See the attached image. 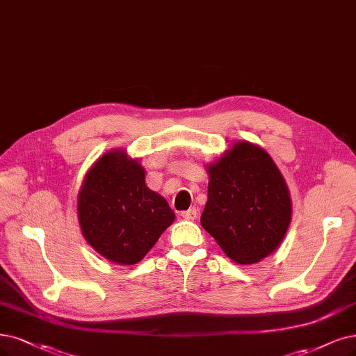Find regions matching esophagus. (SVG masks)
Wrapping results in <instances>:
<instances>
[{
  "label": "esophagus",
  "instance_id": "esophagus-1",
  "mask_svg": "<svg viewBox=\"0 0 356 356\" xmlns=\"http://www.w3.org/2000/svg\"><path fill=\"white\" fill-rule=\"evenodd\" d=\"M181 217L185 220H195L198 217V209L196 208H189L186 211H181Z\"/></svg>",
  "mask_w": 356,
  "mask_h": 356
}]
</instances>
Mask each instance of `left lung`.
Listing matches in <instances>:
<instances>
[{"mask_svg":"<svg viewBox=\"0 0 356 356\" xmlns=\"http://www.w3.org/2000/svg\"><path fill=\"white\" fill-rule=\"evenodd\" d=\"M208 173L202 227L238 264H255L274 252L291 222L292 202L270 155L238 142Z\"/></svg>","mask_w":356,"mask_h":356,"instance_id":"left-lung-1","label":"left lung"}]
</instances>
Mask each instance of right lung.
Returning a JSON list of instances; mask_svg holds the SVG:
<instances>
[{
    "instance_id": "1",
    "label": "right lung",
    "mask_w": 356,
    "mask_h": 356,
    "mask_svg": "<svg viewBox=\"0 0 356 356\" xmlns=\"http://www.w3.org/2000/svg\"><path fill=\"white\" fill-rule=\"evenodd\" d=\"M77 200L85 239L117 264L139 262L175 220L163 196L148 189L140 164L123 151L99 158Z\"/></svg>"
}]
</instances>
